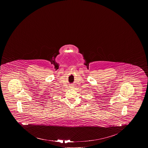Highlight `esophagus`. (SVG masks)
Masks as SVG:
<instances>
[{
	"label": "esophagus",
	"mask_w": 148,
	"mask_h": 148,
	"mask_svg": "<svg viewBox=\"0 0 148 148\" xmlns=\"http://www.w3.org/2000/svg\"><path fill=\"white\" fill-rule=\"evenodd\" d=\"M70 87H73V86H70Z\"/></svg>",
	"instance_id": "obj_1"
}]
</instances>
